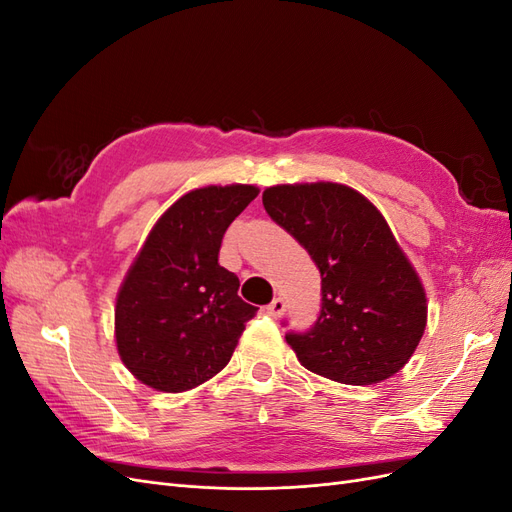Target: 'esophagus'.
I'll return each instance as SVG.
<instances>
[{"label":"esophagus","mask_w":512,"mask_h":512,"mask_svg":"<svg viewBox=\"0 0 512 512\" xmlns=\"http://www.w3.org/2000/svg\"><path fill=\"white\" fill-rule=\"evenodd\" d=\"M284 312H286L284 299H273V301L267 305V314L273 316V318H282Z\"/></svg>","instance_id":"esophagus-1"}]
</instances>
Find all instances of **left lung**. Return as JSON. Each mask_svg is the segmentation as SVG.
Returning a JSON list of instances; mask_svg holds the SVG:
<instances>
[{"instance_id": "1", "label": "left lung", "mask_w": 512, "mask_h": 512, "mask_svg": "<svg viewBox=\"0 0 512 512\" xmlns=\"http://www.w3.org/2000/svg\"><path fill=\"white\" fill-rule=\"evenodd\" d=\"M271 220L297 239L322 277V309L286 342L299 363L342 384L395 376L427 327V294L374 203L344 183H282L262 192Z\"/></svg>"}]
</instances>
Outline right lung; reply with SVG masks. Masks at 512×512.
<instances>
[{"mask_svg": "<svg viewBox=\"0 0 512 512\" xmlns=\"http://www.w3.org/2000/svg\"><path fill=\"white\" fill-rule=\"evenodd\" d=\"M256 185H207L183 194L153 224L119 286L115 344L130 374L183 393L228 365L245 322L239 277L220 267L226 228L258 196Z\"/></svg>", "mask_w": 512, "mask_h": 512, "instance_id": "obj_1", "label": "right lung"}]
</instances>
